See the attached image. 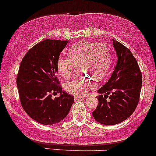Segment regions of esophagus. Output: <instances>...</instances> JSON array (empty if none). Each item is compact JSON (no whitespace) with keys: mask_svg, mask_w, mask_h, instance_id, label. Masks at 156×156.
I'll list each match as a JSON object with an SVG mask.
<instances>
[{"mask_svg":"<svg viewBox=\"0 0 156 156\" xmlns=\"http://www.w3.org/2000/svg\"><path fill=\"white\" fill-rule=\"evenodd\" d=\"M85 97H82V96H75L74 97V99H75L76 101L77 100H81V99H83Z\"/></svg>","mask_w":156,"mask_h":156,"instance_id":"obj_1","label":"esophagus"}]
</instances>
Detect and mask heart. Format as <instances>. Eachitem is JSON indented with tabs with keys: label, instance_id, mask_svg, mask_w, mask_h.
Here are the masks:
<instances>
[{
	"label": "heart",
	"instance_id": "obj_1",
	"mask_svg": "<svg viewBox=\"0 0 156 156\" xmlns=\"http://www.w3.org/2000/svg\"><path fill=\"white\" fill-rule=\"evenodd\" d=\"M68 56H60L57 60V70L63 78L71 76L76 66H81L83 74L96 80H102L108 74L112 62V51L106 44L85 40L71 46ZM94 86L92 78L84 76L65 83V90L74 95L82 96Z\"/></svg>",
	"mask_w": 156,
	"mask_h": 156
}]
</instances>
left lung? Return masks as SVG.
<instances>
[{
	"mask_svg": "<svg viewBox=\"0 0 156 156\" xmlns=\"http://www.w3.org/2000/svg\"><path fill=\"white\" fill-rule=\"evenodd\" d=\"M112 42L117 63L109 80L98 90L101 94L98 98L99 103L92 112L98 122L105 125L119 124L133 114L142 86V73L131 51L118 41Z\"/></svg>",
	"mask_w": 156,
	"mask_h": 156,
	"instance_id": "1",
	"label": "left lung"
}]
</instances>
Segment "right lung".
<instances>
[{
	"label": "right lung",
	"instance_id": "right-lung-1",
	"mask_svg": "<svg viewBox=\"0 0 156 156\" xmlns=\"http://www.w3.org/2000/svg\"><path fill=\"white\" fill-rule=\"evenodd\" d=\"M68 40H48L26 53L20 65L16 86L20 101L28 116L42 125L63 120L74 103V96L62 92L57 76V60ZM61 92L58 98L52 95Z\"/></svg>",
	"mask_w": 156,
	"mask_h": 156
}]
</instances>
